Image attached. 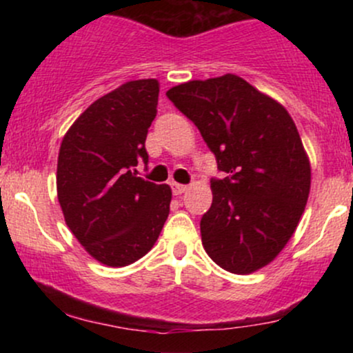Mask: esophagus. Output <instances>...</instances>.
I'll return each mask as SVG.
<instances>
[{
	"label": "esophagus",
	"mask_w": 353,
	"mask_h": 353,
	"mask_svg": "<svg viewBox=\"0 0 353 353\" xmlns=\"http://www.w3.org/2000/svg\"><path fill=\"white\" fill-rule=\"evenodd\" d=\"M185 190H188V185L177 184V182H172V192H174V196H181V194H184Z\"/></svg>",
	"instance_id": "obj_1"
}]
</instances>
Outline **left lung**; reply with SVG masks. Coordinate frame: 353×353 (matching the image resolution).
Here are the masks:
<instances>
[{
	"mask_svg": "<svg viewBox=\"0 0 353 353\" xmlns=\"http://www.w3.org/2000/svg\"><path fill=\"white\" fill-rule=\"evenodd\" d=\"M165 94L228 176L210 182L212 205L201 219L205 252L239 275L270 264L294 236L310 192V161L294 119L236 74L194 79Z\"/></svg>",
	"mask_w": 353,
	"mask_h": 353,
	"instance_id": "left-lung-1",
	"label": "left lung"
}]
</instances>
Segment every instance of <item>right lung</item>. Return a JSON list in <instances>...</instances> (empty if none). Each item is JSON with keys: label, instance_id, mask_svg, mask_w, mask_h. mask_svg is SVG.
<instances>
[{"label": "right lung", "instance_id": "add662e5", "mask_svg": "<svg viewBox=\"0 0 353 353\" xmlns=\"http://www.w3.org/2000/svg\"><path fill=\"white\" fill-rule=\"evenodd\" d=\"M159 81L136 79L96 99L63 137L56 188L64 221L86 252L124 267L156 244L172 190L137 177L157 114Z\"/></svg>", "mask_w": 353, "mask_h": 353}]
</instances>
